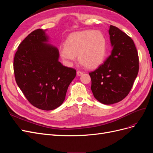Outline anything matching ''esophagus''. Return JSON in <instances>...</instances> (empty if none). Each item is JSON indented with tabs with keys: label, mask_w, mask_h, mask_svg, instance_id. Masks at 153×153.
Returning a JSON list of instances; mask_svg holds the SVG:
<instances>
[{
	"label": "esophagus",
	"mask_w": 153,
	"mask_h": 153,
	"mask_svg": "<svg viewBox=\"0 0 153 153\" xmlns=\"http://www.w3.org/2000/svg\"><path fill=\"white\" fill-rule=\"evenodd\" d=\"M83 73H83L82 71H77V72H76V74L78 76H81Z\"/></svg>",
	"instance_id": "1"
}]
</instances>
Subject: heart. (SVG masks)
<instances>
[{
    "label": "heart",
    "instance_id": "1",
    "mask_svg": "<svg viewBox=\"0 0 153 153\" xmlns=\"http://www.w3.org/2000/svg\"><path fill=\"white\" fill-rule=\"evenodd\" d=\"M106 42L103 34L99 31L83 30L71 34L64 47L59 49L62 59L71 64L78 55L79 62L87 68H95L104 61Z\"/></svg>",
    "mask_w": 153,
    "mask_h": 153
}]
</instances>
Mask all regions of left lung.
Instances as JSON below:
<instances>
[{
	"label": "left lung",
	"mask_w": 153,
	"mask_h": 153,
	"mask_svg": "<svg viewBox=\"0 0 153 153\" xmlns=\"http://www.w3.org/2000/svg\"><path fill=\"white\" fill-rule=\"evenodd\" d=\"M113 47L110 56L94 71L89 73L94 98L111 105L123 100L133 85L139 69V60L133 39L117 27L108 30Z\"/></svg>",
	"instance_id": "8db88e82"
}]
</instances>
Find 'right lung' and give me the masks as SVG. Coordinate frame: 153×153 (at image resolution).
Here are the masks:
<instances>
[{"label": "right lung", "instance_id": "1", "mask_svg": "<svg viewBox=\"0 0 153 153\" xmlns=\"http://www.w3.org/2000/svg\"><path fill=\"white\" fill-rule=\"evenodd\" d=\"M47 41L43 30L32 32L18 46L13 69L16 84L29 103L52 110L64 102L76 70L59 61L58 49Z\"/></svg>", "mask_w": 153, "mask_h": 153}]
</instances>
